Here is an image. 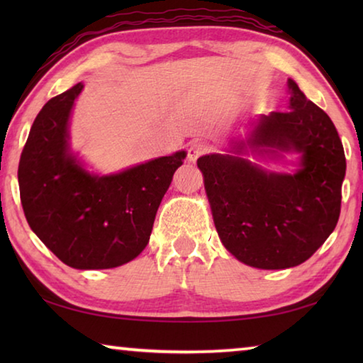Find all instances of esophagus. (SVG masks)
<instances>
[{
    "mask_svg": "<svg viewBox=\"0 0 363 363\" xmlns=\"http://www.w3.org/2000/svg\"><path fill=\"white\" fill-rule=\"evenodd\" d=\"M210 150V147H208L205 143H200V140H195L189 145V150H187V158L189 162H196L201 155H205V153Z\"/></svg>",
    "mask_w": 363,
    "mask_h": 363,
    "instance_id": "1",
    "label": "esophagus"
}]
</instances>
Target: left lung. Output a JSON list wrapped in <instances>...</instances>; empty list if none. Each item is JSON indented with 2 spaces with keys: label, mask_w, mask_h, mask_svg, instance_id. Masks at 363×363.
I'll return each mask as SVG.
<instances>
[{
  "label": "left lung",
  "mask_w": 363,
  "mask_h": 363,
  "mask_svg": "<svg viewBox=\"0 0 363 363\" xmlns=\"http://www.w3.org/2000/svg\"><path fill=\"white\" fill-rule=\"evenodd\" d=\"M288 88L290 110L259 116L251 123L250 138L233 143V150L248 145L298 152L296 173H270L247 158L220 153L196 162L220 242L238 261L257 269H288L309 259L335 230L341 211V139L330 116L307 101L293 79Z\"/></svg>",
  "instance_id": "8db88e82"
}]
</instances>
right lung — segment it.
<instances>
[{"mask_svg": "<svg viewBox=\"0 0 363 363\" xmlns=\"http://www.w3.org/2000/svg\"><path fill=\"white\" fill-rule=\"evenodd\" d=\"M78 83L40 110L23 145L19 189L32 230L73 269H112L149 243L153 220L186 152L116 174L86 171L69 149V118Z\"/></svg>", "mask_w": 363, "mask_h": 363, "instance_id": "obj_1", "label": "right lung"}]
</instances>
